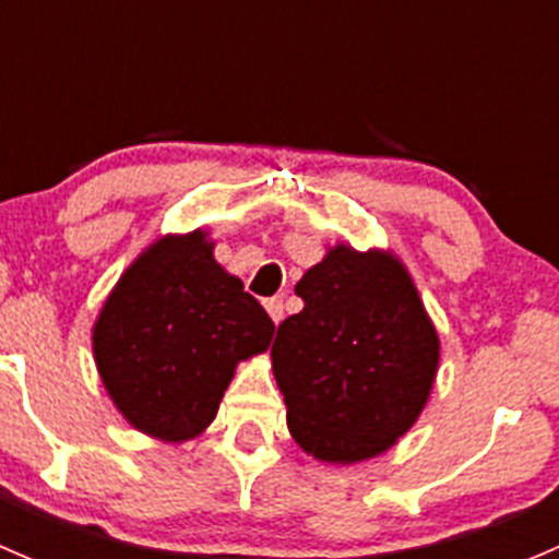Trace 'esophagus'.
Wrapping results in <instances>:
<instances>
[{"label": "esophagus", "mask_w": 559, "mask_h": 559, "mask_svg": "<svg viewBox=\"0 0 559 559\" xmlns=\"http://www.w3.org/2000/svg\"><path fill=\"white\" fill-rule=\"evenodd\" d=\"M264 308H267L270 319H273L275 324L284 319V300H281V297H270V300H264Z\"/></svg>", "instance_id": "obj_1"}]
</instances>
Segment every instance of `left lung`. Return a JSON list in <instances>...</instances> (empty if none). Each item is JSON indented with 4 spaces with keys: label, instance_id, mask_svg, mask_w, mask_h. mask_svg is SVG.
Here are the masks:
<instances>
[{
    "label": "left lung",
    "instance_id": "8db88e82",
    "mask_svg": "<svg viewBox=\"0 0 559 559\" xmlns=\"http://www.w3.org/2000/svg\"><path fill=\"white\" fill-rule=\"evenodd\" d=\"M270 357L295 441L324 462L386 452L430 397L438 335L403 264L335 246L295 286Z\"/></svg>",
    "mask_w": 559,
    "mask_h": 559
}]
</instances>
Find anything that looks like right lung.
Listing matches in <instances>:
<instances>
[{
    "mask_svg": "<svg viewBox=\"0 0 559 559\" xmlns=\"http://www.w3.org/2000/svg\"><path fill=\"white\" fill-rule=\"evenodd\" d=\"M273 332L197 229L156 240L121 275L94 324V359L129 425L178 443L211 425L235 365L262 354Z\"/></svg>",
    "mask_w": 559,
    "mask_h": 559,
    "instance_id": "obj_1",
    "label": "right lung"
}]
</instances>
